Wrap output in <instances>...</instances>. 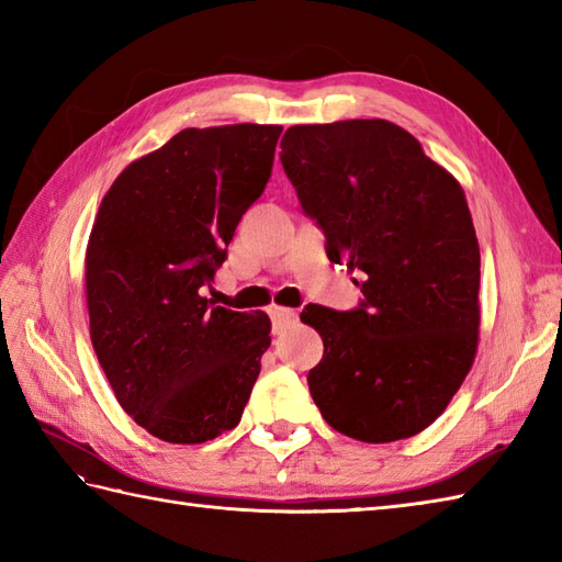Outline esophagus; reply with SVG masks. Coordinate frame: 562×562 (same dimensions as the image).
<instances>
[{"mask_svg": "<svg viewBox=\"0 0 562 562\" xmlns=\"http://www.w3.org/2000/svg\"><path fill=\"white\" fill-rule=\"evenodd\" d=\"M270 316H272V321H274V324H278V326H290V324H294V321H296V312H294V308L278 306V304L270 306Z\"/></svg>", "mask_w": 562, "mask_h": 562, "instance_id": "1", "label": "esophagus"}]
</instances>
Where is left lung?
Masks as SVG:
<instances>
[{"instance_id": "obj_1", "label": "left lung", "mask_w": 562, "mask_h": 562, "mask_svg": "<svg viewBox=\"0 0 562 562\" xmlns=\"http://www.w3.org/2000/svg\"><path fill=\"white\" fill-rule=\"evenodd\" d=\"M280 147L330 262L364 272L360 308L302 312L324 340L306 379L314 403L333 429L369 445L423 432L479 352L481 248L463 188L379 117L294 125Z\"/></svg>"}]
</instances>
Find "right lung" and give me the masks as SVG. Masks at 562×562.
Instances as JSON below:
<instances>
[{
  "instance_id": "obj_1",
  "label": "right lung",
  "mask_w": 562,
  "mask_h": 562,
  "mask_svg": "<svg viewBox=\"0 0 562 562\" xmlns=\"http://www.w3.org/2000/svg\"><path fill=\"white\" fill-rule=\"evenodd\" d=\"M280 125L186 127L127 164L87 244L89 333L121 408L169 445L238 425L270 345L266 312L205 290L266 188Z\"/></svg>"
}]
</instances>
